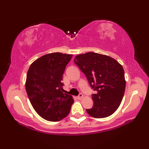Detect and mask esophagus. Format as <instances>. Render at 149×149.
<instances>
[{
	"label": "esophagus",
	"mask_w": 149,
	"mask_h": 149,
	"mask_svg": "<svg viewBox=\"0 0 149 149\" xmlns=\"http://www.w3.org/2000/svg\"><path fill=\"white\" fill-rule=\"evenodd\" d=\"M83 98V95L82 93H79V96L77 97V99H79V100H81Z\"/></svg>",
	"instance_id": "esophagus-1"
}]
</instances>
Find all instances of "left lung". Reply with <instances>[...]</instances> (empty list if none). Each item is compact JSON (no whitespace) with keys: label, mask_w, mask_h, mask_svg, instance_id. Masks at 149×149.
Here are the masks:
<instances>
[{"label":"left lung","mask_w":149,"mask_h":149,"mask_svg":"<svg viewBox=\"0 0 149 149\" xmlns=\"http://www.w3.org/2000/svg\"><path fill=\"white\" fill-rule=\"evenodd\" d=\"M74 63L86 75L96 93L92 94L93 106L86 109L90 116L102 118L118 108L125 89L124 70L120 63L108 56L95 52L77 55Z\"/></svg>","instance_id":"8db88e82"}]
</instances>
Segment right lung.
<instances>
[{"label":"right lung","mask_w":149,"mask_h":149,"mask_svg":"<svg viewBox=\"0 0 149 149\" xmlns=\"http://www.w3.org/2000/svg\"><path fill=\"white\" fill-rule=\"evenodd\" d=\"M72 55L50 53L37 59L28 70L26 89L33 108L46 120L57 122L70 111L74 99L63 93V75Z\"/></svg>","instance_id":"right-lung-1"}]
</instances>
